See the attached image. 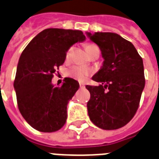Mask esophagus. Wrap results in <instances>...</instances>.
Segmentation results:
<instances>
[{"mask_svg": "<svg viewBox=\"0 0 159 159\" xmlns=\"http://www.w3.org/2000/svg\"><path fill=\"white\" fill-rule=\"evenodd\" d=\"M79 86L80 88H85V85L83 83H81V82L79 83Z\"/></svg>", "mask_w": 159, "mask_h": 159, "instance_id": "esophagus-1", "label": "esophagus"}]
</instances>
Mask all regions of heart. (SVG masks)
<instances>
[{
  "label": "heart",
  "mask_w": 159,
  "mask_h": 159,
  "mask_svg": "<svg viewBox=\"0 0 159 159\" xmlns=\"http://www.w3.org/2000/svg\"><path fill=\"white\" fill-rule=\"evenodd\" d=\"M98 47L93 44H86L85 45V50L88 53V54H91V53L94 50ZM70 53H71V49L67 52L66 53V58H68L70 57ZM90 72L88 69L81 67V66H74L68 70V74L71 78H74V79L78 80L79 81H85L86 78H88V76L89 75Z\"/></svg>",
  "instance_id": "1"
}]
</instances>
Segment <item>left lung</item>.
Returning a JSON list of instances; mask_svg holds the SVG:
<instances>
[{
	"label": "left lung",
	"instance_id": "1",
	"mask_svg": "<svg viewBox=\"0 0 159 159\" xmlns=\"http://www.w3.org/2000/svg\"><path fill=\"white\" fill-rule=\"evenodd\" d=\"M98 45L104 58L102 67L92 79L98 86L86 85L91 121L103 129H117L137 112L145 86L143 58L131 42L114 33H86Z\"/></svg>",
	"mask_w": 159,
	"mask_h": 159
}]
</instances>
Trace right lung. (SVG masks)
<instances>
[{
  "mask_svg": "<svg viewBox=\"0 0 159 159\" xmlns=\"http://www.w3.org/2000/svg\"><path fill=\"white\" fill-rule=\"evenodd\" d=\"M85 40L80 30L46 29L22 52L13 85L20 114L37 130L51 133L66 123L67 105L79 83L66 78L61 86L55 87L51 81L65 62L68 49Z\"/></svg>",
  "mask_w": 159,
  "mask_h": 159,
  "instance_id": "add662e5",
  "label": "right lung"
}]
</instances>
